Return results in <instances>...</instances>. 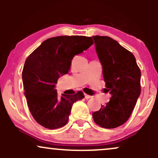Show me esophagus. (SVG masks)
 Here are the masks:
<instances>
[{
	"label": "esophagus",
	"instance_id": "1",
	"mask_svg": "<svg viewBox=\"0 0 158 158\" xmlns=\"http://www.w3.org/2000/svg\"><path fill=\"white\" fill-rule=\"evenodd\" d=\"M91 97H92L91 96L88 95V94H85V99H90V98H91Z\"/></svg>",
	"mask_w": 158,
	"mask_h": 158
}]
</instances>
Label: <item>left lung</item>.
Wrapping results in <instances>:
<instances>
[{"mask_svg": "<svg viewBox=\"0 0 158 158\" xmlns=\"http://www.w3.org/2000/svg\"><path fill=\"white\" fill-rule=\"evenodd\" d=\"M96 51L102 66L110 101L93 113L94 122L105 128H114L128 120L140 94L141 73L133 54L108 36L95 35Z\"/></svg>", "mask_w": 158, "mask_h": 158, "instance_id": "left-lung-1", "label": "left lung"}]
</instances>
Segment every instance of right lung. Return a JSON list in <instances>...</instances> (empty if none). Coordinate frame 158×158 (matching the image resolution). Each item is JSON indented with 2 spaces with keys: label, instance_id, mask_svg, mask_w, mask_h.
I'll use <instances>...</instances> for the list:
<instances>
[{
  "label": "right lung",
  "instance_id": "add662e5",
  "mask_svg": "<svg viewBox=\"0 0 158 158\" xmlns=\"http://www.w3.org/2000/svg\"><path fill=\"white\" fill-rule=\"evenodd\" d=\"M94 44L91 37L56 36L45 40L27 57L22 80L27 106L35 120L49 129L68 123L72 106L84 98L81 91L59 98L57 80L68 73L71 61Z\"/></svg>",
  "mask_w": 158,
  "mask_h": 158
}]
</instances>
